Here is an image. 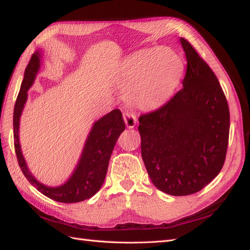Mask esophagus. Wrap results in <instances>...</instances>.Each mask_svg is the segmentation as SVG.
I'll use <instances>...</instances> for the list:
<instances>
[{"label": "esophagus", "instance_id": "1", "mask_svg": "<svg viewBox=\"0 0 250 250\" xmlns=\"http://www.w3.org/2000/svg\"><path fill=\"white\" fill-rule=\"evenodd\" d=\"M123 118L127 128H133L135 124H137V117L130 111H125L123 113Z\"/></svg>", "mask_w": 250, "mask_h": 250}]
</instances>
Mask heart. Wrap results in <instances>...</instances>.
Returning <instances> with one entry per match:
<instances>
[{
	"instance_id": "b5f03b06",
	"label": "heart",
	"mask_w": 250,
	"mask_h": 250,
	"mask_svg": "<svg viewBox=\"0 0 250 250\" xmlns=\"http://www.w3.org/2000/svg\"><path fill=\"white\" fill-rule=\"evenodd\" d=\"M185 65L177 53L168 48L145 49L128 57L118 73V82L129 88L127 101L134 107L161 106L183 77Z\"/></svg>"
}]
</instances>
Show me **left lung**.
<instances>
[{"instance_id":"left-lung-1","label":"left lung","mask_w":250,"mask_h":250,"mask_svg":"<svg viewBox=\"0 0 250 250\" xmlns=\"http://www.w3.org/2000/svg\"><path fill=\"white\" fill-rule=\"evenodd\" d=\"M187 58L183 88L156 110L139 118L142 158L164 193H197L221 171L229 137V109L222 87L192 44L180 39Z\"/></svg>"}]
</instances>
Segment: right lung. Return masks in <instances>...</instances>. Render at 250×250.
<instances>
[{
	"mask_svg": "<svg viewBox=\"0 0 250 250\" xmlns=\"http://www.w3.org/2000/svg\"><path fill=\"white\" fill-rule=\"evenodd\" d=\"M41 66V52L36 51L26 67L13 111L14 149L21 172L29 183L47 197L63 203H75L88 199L100 190L108 169L109 158L120 134L125 130V123L120 109H113L94 124L83 148L79 163L72 176L64 185L47 187L30 173L22 156L20 140V118L27 101V90L33 84Z\"/></svg>",
	"mask_w": 250,
	"mask_h": 250,
	"instance_id": "obj_1",
	"label": "right lung"
}]
</instances>
